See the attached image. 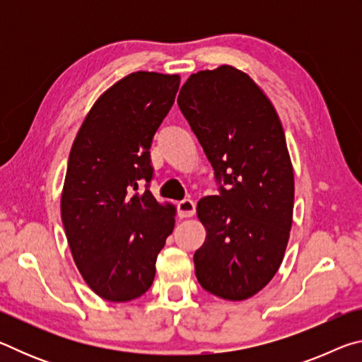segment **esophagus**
Listing matches in <instances>:
<instances>
[{
	"mask_svg": "<svg viewBox=\"0 0 362 362\" xmlns=\"http://www.w3.org/2000/svg\"><path fill=\"white\" fill-rule=\"evenodd\" d=\"M177 212H179L180 218H188L194 216V203L192 199H183L177 204Z\"/></svg>",
	"mask_w": 362,
	"mask_h": 362,
	"instance_id": "obj_1",
	"label": "esophagus"
}]
</instances>
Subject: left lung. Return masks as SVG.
<instances>
[{"label": "left lung", "mask_w": 362, "mask_h": 362, "mask_svg": "<svg viewBox=\"0 0 362 362\" xmlns=\"http://www.w3.org/2000/svg\"><path fill=\"white\" fill-rule=\"evenodd\" d=\"M177 103L225 185L196 206L206 228L196 278L220 298L246 300L273 279L289 241L293 169L283 124L259 84L231 65L189 75Z\"/></svg>", "instance_id": "1"}]
</instances>
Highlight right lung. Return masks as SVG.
<instances>
[{
    "mask_svg": "<svg viewBox=\"0 0 362 362\" xmlns=\"http://www.w3.org/2000/svg\"><path fill=\"white\" fill-rule=\"evenodd\" d=\"M180 86L179 75L134 71L108 88L71 145L60 212L73 260L90 289L129 302L150 289L175 225V206L148 188L150 146Z\"/></svg>",
    "mask_w": 362,
    "mask_h": 362,
    "instance_id": "right-lung-1",
    "label": "right lung"
}]
</instances>
